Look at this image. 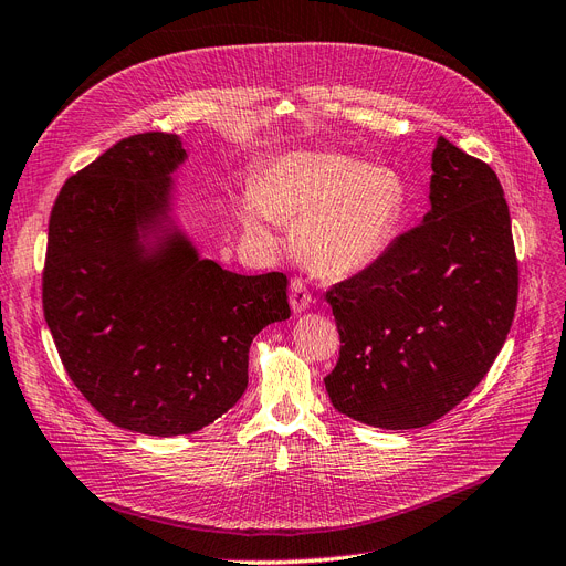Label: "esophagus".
I'll list each match as a JSON object with an SVG mask.
<instances>
[{"label":"esophagus","mask_w":566,"mask_h":566,"mask_svg":"<svg viewBox=\"0 0 566 566\" xmlns=\"http://www.w3.org/2000/svg\"><path fill=\"white\" fill-rule=\"evenodd\" d=\"M289 303H291V310L294 313H303V310L310 307V303H313V294H310L305 282L301 277H294L291 280V291H289Z\"/></svg>","instance_id":"obj_1"}]
</instances>
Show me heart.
Returning <instances> with one entry per match:
<instances>
[{"mask_svg":"<svg viewBox=\"0 0 566 566\" xmlns=\"http://www.w3.org/2000/svg\"><path fill=\"white\" fill-rule=\"evenodd\" d=\"M407 211V188L392 169L336 153H289L237 202L242 226L272 242L270 226L301 223L303 261L324 277L371 265L390 247Z\"/></svg>","mask_w":566,"mask_h":566,"instance_id":"b5f03b06","label":"heart"}]
</instances>
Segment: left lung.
<instances>
[{
    "label": "left lung",
    "instance_id": "1",
    "mask_svg": "<svg viewBox=\"0 0 566 566\" xmlns=\"http://www.w3.org/2000/svg\"><path fill=\"white\" fill-rule=\"evenodd\" d=\"M517 275L499 176L440 136L423 223L326 291L343 343L324 378L332 405L386 430L449 413L503 348Z\"/></svg>",
    "mask_w": 566,
    "mask_h": 566
}]
</instances>
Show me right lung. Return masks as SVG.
<instances>
[{
  "label": "right lung",
  "mask_w": 566,
  "mask_h": 566,
  "mask_svg": "<svg viewBox=\"0 0 566 566\" xmlns=\"http://www.w3.org/2000/svg\"><path fill=\"white\" fill-rule=\"evenodd\" d=\"M186 157L176 134L148 132L70 176L42 275L72 382L117 428L155 437L197 432L234 407L251 340L291 315L286 275L223 270L169 223L171 174Z\"/></svg>",
  "instance_id": "1"
}]
</instances>
